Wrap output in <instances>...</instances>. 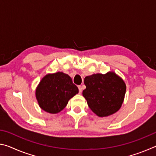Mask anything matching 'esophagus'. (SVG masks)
<instances>
[{"label":"esophagus","instance_id":"1","mask_svg":"<svg viewBox=\"0 0 156 156\" xmlns=\"http://www.w3.org/2000/svg\"><path fill=\"white\" fill-rule=\"evenodd\" d=\"M78 89H79V93L80 94H81V92H82V87L81 86H78Z\"/></svg>","mask_w":156,"mask_h":156}]
</instances>
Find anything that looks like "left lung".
Segmentation results:
<instances>
[{
	"label": "left lung",
	"instance_id": "left-lung-1",
	"mask_svg": "<svg viewBox=\"0 0 156 156\" xmlns=\"http://www.w3.org/2000/svg\"><path fill=\"white\" fill-rule=\"evenodd\" d=\"M83 95L88 106L99 117H107L120 109L126 93V84L114 72L96 73L84 78Z\"/></svg>",
	"mask_w": 156,
	"mask_h": 156
}]
</instances>
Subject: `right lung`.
<instances>
[{
  "mask_svg": "<svg viewBox=\"0 0 156 156\" xmlns=\"http://www.w3.org/2000/svg\"><path fill=\"white\" fill-rule=\"evenodd\" d=\"M78 93V88L68 74L59 72L47 73L36 89L39 107L44 112L56 114L64 109L69 100Z\"/></svg>",
  "mask_w": 156,
  "mask_h": 156,
  "instance_id": "right-lung-1",
  "label": "right lung"
}]
</instances>
